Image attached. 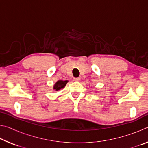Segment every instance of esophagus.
Here are the masks:
<instances>
[{"label": "esophagus", "mask_w": 148, "mask_h": 148, "mask_svg": "<svg viewBox=\"0 0 148 148\" xmlns=\"http://www.w3.org/2000/svg\"><path fill=\"white\" fill-rule=\"evenodd\" d=\"M79 80H80L79 77H74V81H75V82H79Z\"/></svg>", "instance_id": "obj_1"}]
</instances>
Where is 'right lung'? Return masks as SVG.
I'll return each mask as SVG.
<instances>
[{
	"mask_svg": "<svg viewBox=\"0 0 148 148\" xmlns=\"http://www.w3.org/2000/svg\"><path fill=\"white\" fill-rule=\"evenodd\" d=\"M68 80H58L56 82V83L53 85V89L56 91H58L59 90L63 89L66 86V84L68 83Z\"/></svg>",
	"mask_w": 148,
	"mask_h": 148,
	"instance_id": "obj_1",
	"label": "right lung"
}]
</instances>
